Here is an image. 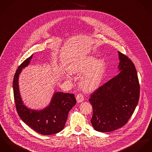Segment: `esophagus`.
<instances>
[{"mask_svg": "<svg viewBox=\"0 0 152 152\" xmlns=\"http://www.w3.org/2000/svg\"><path fill=\"white\" fill-rule=\"evenodd\" d=\"M76 100L77 101V102H81L84 100V97L82 95V94H78L76 96Z\"/></svg>", "mask_w": 152, "mask_h": 152, "instance_id": "34e87169", "label": "esophagus"}]
</instances>
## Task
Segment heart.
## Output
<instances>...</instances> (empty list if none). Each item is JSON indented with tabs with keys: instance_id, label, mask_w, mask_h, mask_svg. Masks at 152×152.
<instances>
[{
	"instance_id": "1",
	"label": "heart",
	"mask_w": 152,
	"mask_h": 152,
	"mask_svg": "<svg viewBox=\"0 0 152 152\" xmlns=\"http://www.w3.org/2000/svg\"><path fill=\"white\" fill-rule=\"evenodd\" d=\"M106 69V63L103 59H97L93 56H88L70 65L68 72L72 75H80L82 77L79 85L87 93L94 91L100 86ZM70 79L69 75H66Z\"/></svg>"
}]
</instances>
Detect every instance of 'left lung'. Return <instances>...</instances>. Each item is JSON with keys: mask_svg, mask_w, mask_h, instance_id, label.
<instances>
[{"mask_svg": "<svg viewBox=\"0 0 152 152\" xmlns=\"http://www.w3.org/2000/svg\"><path fill=\"white\" fill-rule=\"evenodd\" d=\"M120 72L99 87L91 95L93 107L91 122L94 129L109 132L124 126L138 103L140 85L135 65L125 55L118 52Z\"/></svg>", "mask_w": 152, "mask_h": 152, "instance_id": "1", "label": "left lung"}]
</instances>
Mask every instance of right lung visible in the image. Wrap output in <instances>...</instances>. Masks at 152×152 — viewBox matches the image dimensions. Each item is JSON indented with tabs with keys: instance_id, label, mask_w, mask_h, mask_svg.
<instances>
[{
	"instance_id": "1",
	"label": "right lung",
	"mask_w": 152,
	"mask_h": 152,
	"mask_svg": "<svg viewBox=\"0 0 152 152\" xmlns=\"http://www.w3.org/2000/svg\"><path fill=\"white\" fill-rule=\"evenodd\" d=\"M33 56L26 59L18 67L14 76L13 93L17 113L26 124L38 134H55L64 128L68 113L76 104V100L74 94L57 92L54 93L50 104L44 110H30L23 104L19 92L18 76L22 69L29 64Z\"/></svg>"
}]
</instances>
